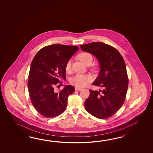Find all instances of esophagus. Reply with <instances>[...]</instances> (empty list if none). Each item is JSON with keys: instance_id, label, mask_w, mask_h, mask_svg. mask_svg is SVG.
I'll list each match as a JSON object with an SVG mask.
<instances>
[{"instance_id": "obj_1", "label": "esophagus", "mask_w": 153, "mask_h": 153, "mask_svg": "<svg viewBox=\"0 0 153 153\" xmlns=\"http://www.w3.org/2000/svg\"><path fill=\"white\" fill-rule=\"evenodd\" d=\"M75 90L76 91H81L82 90V88H78V87H75Z\"/></svg>"}]
</instances>
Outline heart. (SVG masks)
<instances>
[{
  "mask_svg": "<svg viewBox=\"0 0 153 153\" xmlns=\"http://www.w3.org/2000/svg\"><path fill=\"white\" fill-rule=\"evenodd\" d=\"M78 59L85 65H90L92 62V56L88 52H81L78 55ZM72 60L69 59L66 62L65 65V71L67 72L70 71L71 69ZM92 79L90 76L86 74H77L70 79V82L78 88H83L92 81Z\"/></svg>",
  "mask_w": 153,
  "mask_h": 153,
  "instance_id": "heart-1",
  "label": "heart"
}]
</instances>
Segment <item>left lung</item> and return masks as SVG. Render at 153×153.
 I'll use <instances>...</instances> for the list:
<instances>
[{
	"mask_svg": "<svg viewBox=\"0 0 153 153\" xmlns=\"http://www.w3.org/2000/svg\"><path fill=\"white\" fill-rule=\"evenodd\" d=\"M80 48L97 59L100 71L92 84L104 88L89 90L85 109L99 119L111 117L122 107L127 93L128 80L124 59L117 49L103 42L81 45Z\"/></svg>",
	"mask_w": 153,
	"mask_h": 153,
	"instance_id": "8db88e82",
	"label": "left lung"
}]
</instances>
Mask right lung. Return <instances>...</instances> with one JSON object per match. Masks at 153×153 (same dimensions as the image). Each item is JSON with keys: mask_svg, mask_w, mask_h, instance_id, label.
Here are the masks:
<instances>
[{"mask_svg": "<svg viewBox=\"0 0 153 153\" xmlns=\"http://www.w3.org/2000/svg\"><path fill=\"white\" fill-rule=\"evenodd\" d=\"M79 50L75 46L53 44L40 50L30 65L28 88L33 106L43 117H54L65 111L68 96L75 90L65 85L57 92L59 79L65 80L66 62Z\"/></svg>", "mask_w": 153, "mask_h": 153, "instance_id": "right-lung-1", "label": "right lung"}]
</instances>
